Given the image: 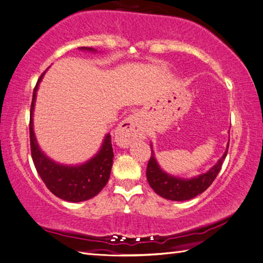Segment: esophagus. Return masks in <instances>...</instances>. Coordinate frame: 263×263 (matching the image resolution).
Returning a JSON list of instances; mask_svg holds the SVG:
<instances>
[{"instance_id":"esophagus-1","label":"esophagus","mask_w":263,"mask_h":263,"mask_svg":"<svg viewBox=\"0 0 263 263\" xmlns=\"http://www.w3.org/2000/svg\"><path fill=\"white\" fill-rule=\"evenodd\" d=\"M144 135L139 115H131L126 119L119 124L117 130L115 132V139L118 146L127 147L132 141L139 139Z\"/></svg>"}]
</instances>
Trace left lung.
I'll return each mask as SVG.
<instances>
[{"mask_svg":"<svg viewBox=\"0 0 263 263\" xmlns=\"http://www.w3.org/2000/svg\"><path fill=\"white\" fill-rule=\"evenodd\" d=\"M229 144L230 139L224 154L218 160L215 166H212L206 173L194 176L191 179H183V177L171 175L164 172L158 163L152 144H151L152 155H151L147 171H146V177H147L151 188L161 197L171 199V201H188V199L196 197V196L202 194L203 191H205L211 185L212 182L215 181L218 173L220 172L221 164L224 162L226 155H228Z\"/></svg>","mask_w":263,"mask_h":263,"instance_id":"1","label":"left lung"}]
</instances>
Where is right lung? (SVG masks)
I'll use <instances>...</instances> for the list:
<instances>
[{
  "mask_svg": "<svg viewBox=\"0 0 263 263\" xmlns=\"http://www.w3.org/2000/svg\"><path fill=\"white\" fill-rule=\"evenodd\" d=\"M80 50L97 52L92 47H80ZM46 70L35 84L30 111V144L34 167L48 190L57 197L72 203L87 201L95 197L109 181L114 162L111 136L110 133L105 135L99 152L88 161L80 164H62L55 162L43 152L33 131V111L39 83L42 82Z\"/></svg>",
  "mask_w": 263,
  "mask_h": 263,
  "instance_id": "right-lung-1",
  "label": "right lung"
}]
</instances>
